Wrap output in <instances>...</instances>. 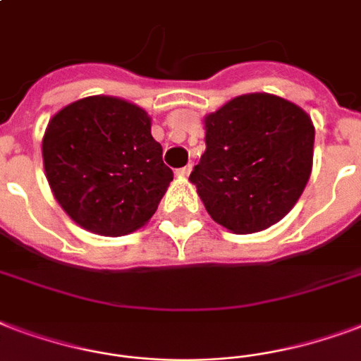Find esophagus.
<instances>
[{
    "label": "esophagus",
    "mask_w": 361,
    "mask_h": 361,
    "mask_svg": "<svg viewBox=\"0 0 361 361\" xmlns=\"http://www.w3.org/2000/svg\"><path fill=\"white\" fill-rule=\"evenodd\" d=\"M191 170H192V164H187V166H183V169L176 170V176H180V178H187V176L191 174Z\"/></svg>",
    "instance_id": "esophagus-1"
}]
</instances>
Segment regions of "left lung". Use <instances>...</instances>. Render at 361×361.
Masks as SVG:
<instances>
[{
  "label": "left lung",
  "mask_w": 361,
  "mask_h": 361,
  "mask_svg": "<svg viewBox=\"0 0 361 361\" xmlns=\"http://www.w3.org/2000/svg\"><path fill=\"white\" fill-rule=\"evenodd\" d=\"M206 151L189 180L216 224L269 229L295 206L312 170L314 125L293 102L242 94L204 117Z\"/></svg>",
  "instance_id": "1"
}]
</instances>
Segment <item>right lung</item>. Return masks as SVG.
<instances>
[{"label": "right lung", "instance_id": "1", "mask_svg": "<svg viewBox=\"0 0 361 361\" xmlns=\"http://www.w3.org/2000/svg\"><path fill=\"white\" fill-rule=\"evenodd\" d=\"M54 199L82 229L121 236L155 214L174 178L151 136V117L114 96H89L60 109L43 136Z\"/></svg>", "mask_w": 361, "mask_h": 361}]
</instances>
